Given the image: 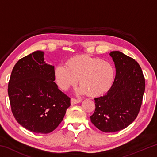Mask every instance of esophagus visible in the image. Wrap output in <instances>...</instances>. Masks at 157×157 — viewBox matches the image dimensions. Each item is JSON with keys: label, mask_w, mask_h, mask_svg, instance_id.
Returning a JSON list of instances; mask_svg holds the SVG:
<instances>
[{"label": "esophagus", "mask_w": 157, "mask_h": 157, "mask_svg": "<svg viewBox=\"0 0 157 157\" xmlns=\"http://www.w3.org/2000/svg\"><path fill=\"white\" fill-rule=\"evenodd\" d=\"M82 100L80 99H75V98H71V105H75V104H78V103H79V102H80Z\"/></svg>", "instance_id": "esophagus-1"}]
</instances>
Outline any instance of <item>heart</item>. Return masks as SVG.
Returning <instances> with one entry per match:
<instances>
[{"instance_id": "b5f03b06", "label": "heart", "mask_w": 157, "mask_h": 157, "mask_svg": "<svg viewBox=\"0 0 157 157\" xmlns=\"http://www.w3.org/2000/svg\"><path fill=\"white\" fill-rule=\"evenodd\" d=\"M65 65L55 69V78L62 90L68 89L78 84V94L98 96L108 91L113 84L115 70L110 62L88 55H77L69 59Z\"/></svg>"}]
</instances>
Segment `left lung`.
Returning a JSON list of instances; mask_svg holds the SVG:
<instances>
[{"mask_svg": "<svg viewBox=\"0 0 157 157\" xmlns=\"http://www.w3.org/2000/svg\"><path fill=\"white\" fill-rule=\"evenodd\" d=\"M109 55L115 64V79L107 93L94 98L95 109L90 118L100 131L116 132L126 128L136 119L145 83L136 61L120 51H112Z\"/></svg>", "mask_w": 157, "mask_h": 157, "instance_id": "8db88e82", "label": "left lung"}]
</instances>
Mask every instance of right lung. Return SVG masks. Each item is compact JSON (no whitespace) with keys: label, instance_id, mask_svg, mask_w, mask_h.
<instances>
[{"label":"right lung","instance_id":"right-lung-1","mask_svg":"<svg viewBox=\"0 0 157 157\" xmlns=\"http://www.w3.org/2000/svg\"><path fill=\"white\" fill-rule=\"evenodd\" d=\"M40 50L21 58L13 68L8 95L13 115L29 131L48 134L58 127L71 98L55 83V67Z\"/></svg>","mask_w":157,"mask_h":157}]
</instances>
